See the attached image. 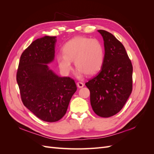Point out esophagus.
Listing matches in <instances>:
<instances>
[{
	"label": "esophagus",
	"instance_id": "1",
	"mask_svg": "<svg viewBox=\"0 0 154 154\" xmlns=\"http://www.w3.org/2000/svg\"><path fill=\"white\" fill-rule=\"evenodd\" d=\"M77 86L79 88H82L83 86H84V84L82 82H78L77 83Z\"/></svg>",
	"mask_w": 154,
	"mask_h": 154
}]
</instances>
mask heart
<instances>
[{"label":"heart","instance_id":"obj_1","mask_svg":"<svg viewBox=\"0 0 154 154\" xmlns=\"http://www.w3.org/2000/svg\"><path fill=\"white\" fill-rule=\"evenodd\" d=\"M63 54H58L57 60L60 71L68 74L72 69V61L77 69L76 75L81 77L84 74L93 75L103 66L105 49L103 44L97 39L77 36L64 44Z\"/></svg>","mask_w":154,"mask_h":154}]
</instances>
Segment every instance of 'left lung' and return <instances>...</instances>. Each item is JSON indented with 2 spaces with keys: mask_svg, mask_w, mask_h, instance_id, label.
<instances>
[{
  "mask_svg": "<svg viewBox=\"0 0 154 154\" xmlns=\"http://www.w3.org/2000/svg\"><path fill=\"white\" fill-rule=\"evenodd\" d=\"M103 37L105 59L100 71L85 83L94 112L102 118L122 109L132 91V65L123 45L109 32L97 30Z\"/></svg>",
  "mask_w": 154,
  "mask_h": 154,
  "instance_id": "obj_1",
  "label": "left lung"
}]
</instances>
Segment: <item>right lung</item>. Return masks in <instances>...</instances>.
<instances>
[{
	"label": "right lung",
	"instance_id": "obj_1",
	"mask_svg": "<svg viewBox=\"0 0 154 154\" xmlns=\"http://www.w3.org/2000/svg\"><path fill=\"white\" fill-rule=\"evenodd\" d=\"M57 36H44L22 53L17 73L22 101L37 118L55 122L66 114L77 90L69 77L57 75L48 64L54 60Z\"/></svg>",
	"mask_w": 154,
	"mask_h": 154
}]
</instances>
